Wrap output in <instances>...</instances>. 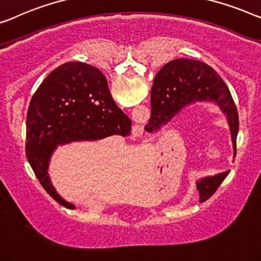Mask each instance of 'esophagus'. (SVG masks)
Wrapping results in <instances>:
<instances>
[{"instance_id":"34e87169","label":"esophagus","mask_w":261,"mask_h":261,"mask_svg":"<svg viewBox=\"0 0 261 261\" xmlns=\"http://www.w3.org/2000/svg\"><path fill=\"white\" fill-rule=\"evenodd\" d=\"M143 133V126H141V124H137L133 128V134L135 135V137H141Z\"/></svg>"}]
</instances>
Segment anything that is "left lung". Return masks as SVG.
<instances>
[{"label":"left lung","mask_w":261,"mask_h":261,"mask_svg":"<svg viewBox=\"0 0 261 261\" xmlns=\"http://www.w3.org/2000/svg\"><path fill=\"white\" fill-rule=\"evenodd\" d=\"M198 101H212L227 116L236 156L239 115L231 92L212 67L196 60H173L158 71L150 90L152 115L146 124V130L152 133L153 130L160 129L162 124L171 121L181 109ZM228 173L227 171L200 180L196 184L200 201H206L211 198Z\"/></svg>","instance_id":"8db88e82"}]
</instances>
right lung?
<instances>
[{"instance_id":"1","label":"right lung","mask_w":261,"mask_h":261,"mask_svg":"<svg viewBox=\"0 0 261 261\" xmlns=\"http://www.w3.org/2000/svg\"><path fill=\"white\" fill-rule=\"evenodd\" d=\"M25 129V154L41 186L60 205L74 208L49 180L48 162L56 146L111 135L127 137L132 121L114 102L100 69L67 62L53 70L33 95Z\"/></svg>"}]
</instances>
